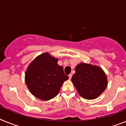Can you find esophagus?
<instances>
[{
	"instance_id": "1",
	"label": "esophagus",
	"mask_w": 126,
	"mask_h": 126,
	"mask_svg": "<svg viewBox=\"0 0 126 126\" xmlns=\"http://www.w3.org/2000/svg\"><path fill=\"white\" fill-rule=\"evenodd\" d=\"M72 76H73V75H72L71 74H70L69 75V79H71V78H72Z\"/></svg>"
}]
</instances>
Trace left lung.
Wrapping results in <instances>:
<instances>
[{
	"label": "left lung",
	"instance_id": "obj_1",
	"mask_svg": "<svg viewBox=\"0 0 126 126\" xmlns=\"http://www.w3.org/2000/svg\"><path fill=\"white\" fill-rule=\"evenodd\" d=\"M71 81L79 94L88 100L100 96L107 86V79L103 70L95 65L81 63L75 68Z\"/></svg>",
	"mask_w": 126,
	"mask_h": 126
}]
</instances>
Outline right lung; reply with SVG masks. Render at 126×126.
Returning a JSON list of instances; mask_svg holds the SVG:
<instances>
[{
  "label": "right lung",
  "mask_w": 126,
  "mask_h": 126,
  "mask_svg": "<svg viewBox=\"0 0 126 126\" xmlns=\"http://www.w3.org/2000/svg\"><path fill=\"white\" fill-rule=\"evenodd\" d=\"M57 59L48 53L34 59L25 74V81L32 94L42 100H48L57 96L64 81L69 76L57 64Z\"/></svg>",
  "instance_id": "obj_1"
}]
</instances>
